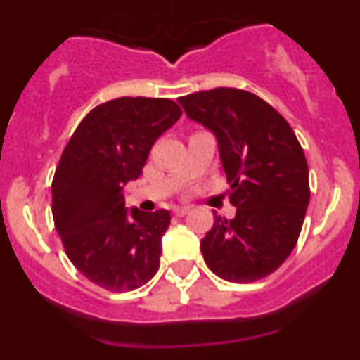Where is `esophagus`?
Returning <instances> with one entry per match:
<instances>
[{
    "mask_svg": "<svg viewBox=\"0 0 360 360\" xmlns=\"http://www.w3.org/2000/svg\"><path fill=\"white\" fill-rule=\"evenodd\" d=\"M174 216H177V217H183V216H186L188 212H190V207H174Z\"/></svg>",
    "mask_w": 360,
    "mask_h": 360,
    "instance_id": "34e87169",
    "label": "esophagus"
}]
</instances>
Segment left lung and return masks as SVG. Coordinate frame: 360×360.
Segmentation results:
<instances>
[{"mask_svg": "<svg viewBox=\"0 0 360 360\" xmlns=\"http://www.w3.org/2000/svg\"><path fill=\"white\" fill-rule=\"evenodd\" d=\"M188 118L216 136L233 219L214 214L202 238L207 266L228 282L259 281L292 252L310 202L308 163L288 120L248 90L179 97Z\"/></svg>", "mask_w": 360, "mask_h": 360, "instance_id": "1", "label": "left lung"}]
</instances>
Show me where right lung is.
<instances>
[{"label":"right lung","mask_w":360,"mask_h":360,"mask_svg":"<svg viewBox=\"0 0 360 360\" xmlns=\"http://www.w3.org/2000/svg\"><path fill=\"white\" fill-rule=\"evenodd\" d=\"M183 115L170 99L118 97L76 127L52 181V214L69 261L111 292L157 274L169 210L125 209L123 186L143 174L155 141Z\"/></svg>","instance_id":"obj_1"}]
</instances>
